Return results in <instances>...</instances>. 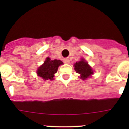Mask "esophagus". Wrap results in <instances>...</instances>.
<instances>
[{
	"mask_svg": "<svg viewBox=\"0 0 129 129\" xmlns=\"http://www.w3.org/2000/svg\"><path fill=\"white\" fill-rule=\"evenodd\" d=\"M64 62L67 64H68V63H70V60H69L68 59H65L64 60Z\"/></svg>",
	"mask_w": 129,
	"mask_h": 129,
	"instance_id": "34e87169",
	"label": "esophagus"
}]
</instances>
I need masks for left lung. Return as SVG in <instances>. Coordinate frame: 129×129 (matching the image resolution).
I'll use <instances>...</instances> for the list:
<instances>
[{
    "label": "left lung",
    "instance_id": "8db88e82",
    "mask_svg": "<svg viewBox=\"0 0 129 129\" xmlns=\"http://www.w3.org/2000/svg\"><path fill=\"white\" fill-rule=\"evenodd\" d=\"M74 67L76 72L81 75V79H86L93 74L92 68L84 59H81V61L76 62Z\"/></svg>",
    "mask_w": 129,
    "mask_h": 129
}]
</instances>
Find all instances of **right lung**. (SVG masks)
Instances as JSON below:
<instances>
[{
  "label": "right lung",
  "mask_w": 129,
  "mask_h": 129,
  "mask_svg": "<svg viewBox=\"0 0 129 129\" xmlns=\"http://www.w3.org/2000/svg\"><path fill=\"white\" fill-rule=\"evenodd\" d=\"M62 64V62L60 60L55 59L52 61L50 58L47 57L43 65L38 68L37 75L44 80H53V77L57 71L58 67Z\"/></svg>",
  "instance_id": "1"
}]
</instances>
